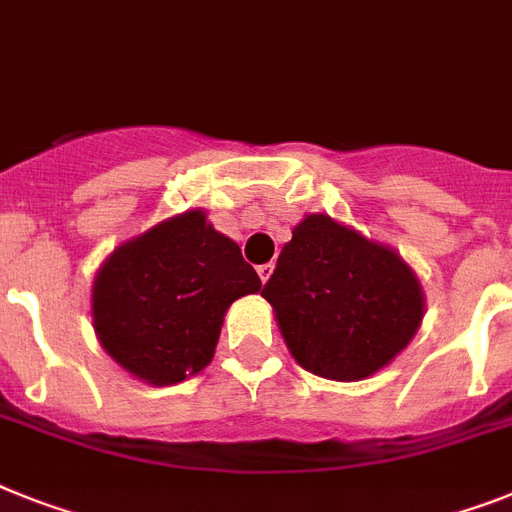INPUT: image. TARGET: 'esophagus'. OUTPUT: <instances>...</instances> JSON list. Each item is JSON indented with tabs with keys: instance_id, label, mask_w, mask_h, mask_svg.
Returning a JSON list of instances; mask_svg holds the SVG:
<instances>
[{
	"instance_id": "obj_1",
	"label": "esophagus",
	"mask_w": 512,
	"mask_h": 512,
	"mask_svg": "<svg viewBox=\"0 0 512 512\" xmlns=\"http://www.w3.org/2000/svg\"><path fill=\"white\" fill-rule=\"evenodd\" d=\"M272 272H274V264H272V261H269V264H261V266H259V277H261V282L269 280V277H272Z\"/></svg>"
}]
</instances>
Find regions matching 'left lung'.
I'll use <instances>...</instances> for the list:
<instances>
[{"label":"left lung","instance_id":"1","mask_svg":"<svg viewBox=\"0 0 512 512\" xmlns=\"http://www.w3.org/2000/svg\"><path fill=\"white\" fill-rule=\"evenodd\" d=\"M261 295L295 361L337 382L387 366L424 316L411 266L324 214H308L295 227Z\"/></svg>","mask_w":512,"mask_h":512}]
</instances>
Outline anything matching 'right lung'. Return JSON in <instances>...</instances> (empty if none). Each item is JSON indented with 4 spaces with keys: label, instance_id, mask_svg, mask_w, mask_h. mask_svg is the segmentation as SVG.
<instances>
[{
    "label": "right lung",
    "instance_id": "right-lung-1",
    "mask_svg": "<svg viewBox=\"0 0 512 512\" xmlns=\"http://www.w3.org/2000/svg\"><path fill=\"white\" fill-rule=\"evenodd\" d=\"M238 243L185 211L122 243L94 282V327L122 369L175 384L209 366L222 316L240 295L259 293Z\"/></svg>",
    "mask_w": 512,
    "mask_h": 512
}]
</instances>
